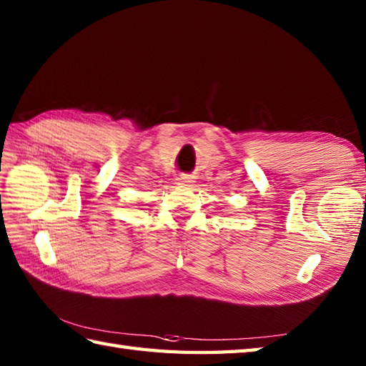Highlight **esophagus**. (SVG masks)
Returning <instances> with one entry per match:
<instances>
[{
    "label": "esophagus",
    "instance_id": "obj_1",
    "mask_svg": "<svg viewBox=\"0 0 366 366\" xmlns=\"http://www.w3.org/2000/svg\"><path fill=\"white\" fill-rule=\"evenodd\" d=\"M176 184H179V185H192L193 184V176H190V174H179L176 177Z\"/></svg>",
    "mask_w": 366,
    "mask_h": 366
}]
</instances>
